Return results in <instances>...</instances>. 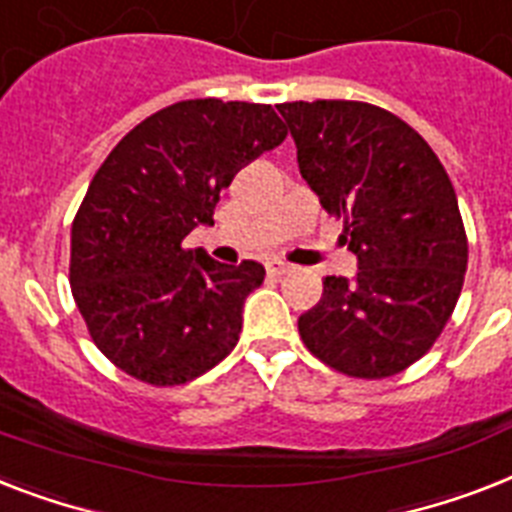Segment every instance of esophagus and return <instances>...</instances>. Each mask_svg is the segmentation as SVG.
Segmentation results:
<instances>
[{
    "label": "esophagus",
    "mask_w": 512,
    "mask_h": 512,
    "mask_svg": "<svg viewBox=\"0 0 512 512\" xmlns=\"http://www.w3.org/2000/svg\"><path fill=\"white\" fill-rule=\"evenodd\" d=\"M265 270H268V276H286L289 270H292V265L284 263V260H268L265 263Z\"/></svg>",
    "instance_id": "1"
}]
</instances>
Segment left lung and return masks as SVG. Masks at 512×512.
I'll use <instances>...</instances> for the list:
<instances>
[{
	"label": "left lung",
	"instance_id": "left-lung-1",
	"mask_svg": "<svg viewBox=\"0 0 512 512\" xmlns=\"http://www.w3.org/2000/svg\"><path fill=\"white\" fill-rule=\"evenodd\" d=\"M299 173L342 218L357 276H326L299 336L328 368L389 378L421 360L450 321L468 268V236L447 170L415 128L350 99L278 105Z\"/></svg>",
	"mask_w": 512,
	"mask_h": 512
}]
</instances>
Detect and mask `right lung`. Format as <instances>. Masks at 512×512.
<instances>
[{
    "mask_svg": "<svg viewBox=\"0 0 512 512\" xmlns=\"http://www.w3.org/2000/svg\"><path fill=\"white\" fill-rule=\"evenodd\" d=\"M286 139L273 107L184 99L112 149L70 231V292L99 352L136 381H194L234 350L265 268L186 249L242 165Z\"/></svg>",
    "mask_w": 512,
    "mask_h": 512,
    "instance_id": "obj_1",
    "label": "right lung"
}]
</instances>
